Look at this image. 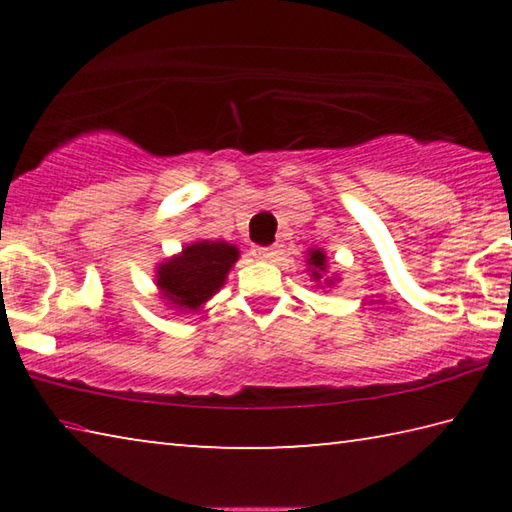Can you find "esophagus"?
Here are the masks:
<instances>
[{"label": "esophagus", "mask_w": 512, "mask_h": 512, "mask_svg": "<svg viewBox=\"0 0 512 512\" xmlns=\"http://www.w3.org/2000/svg\"><path fill=\"white\" fill-rule=\"evenodd\" d=\"M253 255L257 259H264V262H268V259L275 257V248H271V246H253Z\"/></svg>", "instance_id": "obj_1"}]
</instances>
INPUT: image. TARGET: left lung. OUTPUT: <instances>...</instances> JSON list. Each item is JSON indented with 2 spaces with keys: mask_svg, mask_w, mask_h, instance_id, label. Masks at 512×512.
I'll return each mask as SVG.
<instances>
[{
  "mask_svg": "<svg viewBox=\"0 0 512 512\" xmlns=\"http://www.w3.org/2000/svg\"><path fill=\"white\" fill-rule=\"evenodd\" d=\"M305 264H307V273L311 275V280L316 282V287L329 289V287H334L336 282H339V275H336V273L327 275L329 259H327V253L323 248H309L307 257H305Z\"/></svg>",
  "mask_w": 512,
  "mask_h": 512,
  "instance_id": "1",
  "label": "left lung"
}]
</instances>
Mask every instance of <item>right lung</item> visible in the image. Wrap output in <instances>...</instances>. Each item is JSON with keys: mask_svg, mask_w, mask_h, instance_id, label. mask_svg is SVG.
<instances>
[{"mask_svg": "<svg viewBox=\"0 0 512 512\" xmlns=\"http://www.w3.org/2000/svg\"><path fill=\"white\" fill-rule=\"evenodd\" d=\"M239 255V248L228 241H192L178 255L155 266L160 300L178 314L201 311L205 302L221 291Z\"/></svg>", "mask_w": 512, "mask_h": 512, "instance_id": "1", "label": "right lung"}]
</instances>
